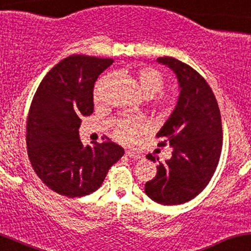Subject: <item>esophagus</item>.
<instances>
[{
  "label": "esophagus",
  "mask_w": 251,
  "mask_h": 251,
  "mask_svg": "<svg viewBox=\"0 0 251 251\" xmlns=\"http://www.w3.org/2000/svg\"><path fill=\"white\" fill-rule=\"evenodd\" d=\"M126 155L130 157V159H141V157H142L139 153H136V151H126Z\"/></svg>",
  "instance_id": "esophagus-1"
}]
</instances>
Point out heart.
Returning <instances> with one entry per match:
<instances>
[{
	"label": "heart",
	"instance_id": "heart-1",
	"mask_svg": "<svg viewBox=\"0 0 251 251\" xmlns=\"http://www.w3.org/2000/svg\"><path fill=\"white\" fill-rule=\"evenodd\" d=\"M136 81L139 89L145 97L151 98L163 89L165 85V78L162 73L157 71L153 67H145L141 69L136 73ZM96 96H98V88L96 89ZM163 105H171L172 100L167 97H162L160 100ZM146 128L145 121L141 118H129V120L121 121L116 126V136L123 142H131L136 135L142 133L143 129Z\"/></svg>",
	"mask_w": 251,
	"mask_h": 251
}]
</instances>
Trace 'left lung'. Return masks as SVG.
<instances>
[{
	"instance_id": "8db88e82",
	"label": "left lung",
	"mask_w": 251,
	"mask_h": 251,
	"mask_svg": "<svg viewBox=\"0 0 251 251\" xmlns=\"http://www.w3.org/2000/svg\"><path fill=\"white\" fill-rule=\"evenodd\" d=\"M176 73L179 97L171 116L156 134L170 143L172 157L156 166L155 178L145 185L151 201L162 205L184 204L206 187L222 151L221 111L212 90L196 70L176 58H157ZM155 161L157 156L148 154Z\"/></svg>"
}]
</instances>
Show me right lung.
<instances>
[{"label":"right lung","instance_id":"1","mask_svg":"<svg viewBox=\"0 0 251 251\" xmlns=\"http://www.w3.org/2000/svg\"><path fill=\"white\" fill-rule=\"evenodd\" d=\"M112 59L71 55L36 90L27 120L26 142L33 170L47 187L75 198L100 187L109 168L125 154L111 141L84 146L80 118L94 111V86Z\"/></svg>","mask_w":251,"mask_h":251}]
</instances>
